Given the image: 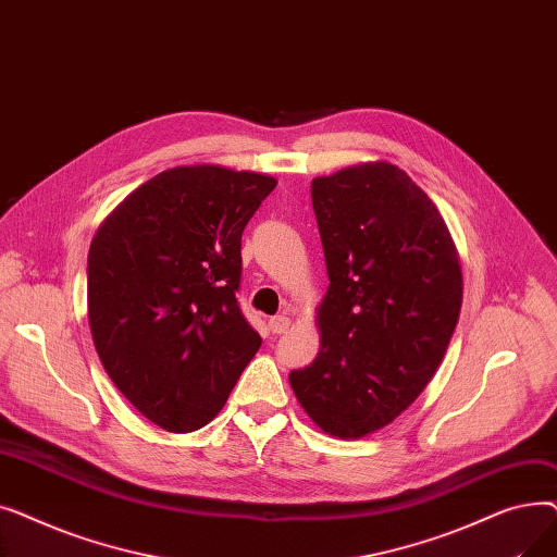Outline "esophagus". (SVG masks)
Instances as JSON below:
<instances>
[{
	"mask_svg": "<svg viewBox=\"0 0 557 557\" xmlns=\"http://www.w3.org/2000/svg\"><path fill=\"white\" fill-rule=\"evenodd\" d=\"M288 327H290L288 315H275V318L269 320V330H271L273 334H284Z\"/></svg>",
	"mask_w": 557,
	"mask_h": 557,
	"instance_id": "esophagus-1",
	"label": "esophagus"
}]
</instances>
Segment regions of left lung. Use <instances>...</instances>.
<instances>
[{
  "mask_svg": "<svg viewBox=\"0 0 557 557\" xmlns=\"http://www.w3.org/2000/svg\"><path fill=\"white\" fill-rule=\"evenodd\" d=\"M311 200L330 286L318 357L288 382L318 429L357 441L399 418L443 363L460 259L433 200L386 160L313 178Z\"/></svg>",
  "mask_w": 557,
  "mask_h": 557,
  "instance_id": "1",
  "label": "left lung"
}]
</instances>
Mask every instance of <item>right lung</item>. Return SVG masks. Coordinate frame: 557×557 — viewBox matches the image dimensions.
Returning <instances> with one entry per match:
<instances>
[{"instance_id": "1", "label": "right lung", "mask_w": 557, "mask_h": 557, "mask_svg": "<svg viewBox=\"0 0 557 557\" xmlns=\"http://www.w3.org/2000/svg\"><path fill=\"white\" fill-rule=\"evenodd\" d=\"M277 181L173 166L103 219L87 252V320L122 395L153 424L212 422L261 345L237 302L242 234Z\"/></svg>"}]
</instances>
